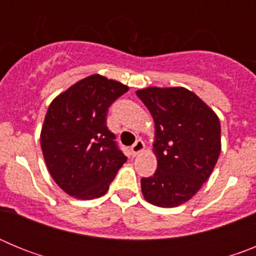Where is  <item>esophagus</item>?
I'll use <instances>...</instances> for the list:
<instances>
[{"label":"esophagus","mask_w":256,"mask_h":256,"mask_svg":"<svg viewBox=\"0 0 256 256\" xmlns=\"http://www.w3.org/2000/svg\"><path fill=\"white\" fill-rule=\"evenodd\" d=\"M144 150V144L142 140H137V141L134 142V144L130 148V152H132L133 156L138 155V154L142 152Z\"/></svg>","instance_id":"obj_1"}]
</instances>
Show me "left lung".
Returning a JSON list of instances; mask_svg holds the SVG:
<instances>
[{"instance_id": "obj_1", "label": "left lung", "mask_w": 256, "mask_h": 256, "mask_svg": "<svg viewBox=\"0 0 256 256\" xmlns=\"http://www.w3.org/2000/svg\"><path fill=\"white\" fill-rule=\"evenodd\" d=\"M155 122L158 168L142 178L144 198L160 208L188 201L210 177L220 154L216 114L183 87H148L136 92Z\"/></svg>"}]
</instances>
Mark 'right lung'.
<instances>
[{"label": "right lung", "instance_id": "add662e5", "mask_svg": "<svg viewBox=\"0 0 256 256\" xmlns=\"http://www.w3.org/2000/svg\"><path fill=\"white\" fill-rule=\"evenodd\" d=\"M126 91V86L94 74L48 106L40 148L51 177L68 195L82 200L105 195L126 162L106 126L108 108Z\"/></svg>", "mask_w": 256, "mask_h": 256}]
</instances>
